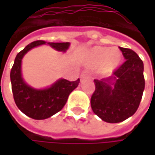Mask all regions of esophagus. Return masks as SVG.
Segmentation results:
<instances>
[{
    "label": "esophagus",
    "instance_id": "esophagus-1",
    "mask_svg": "<svg viewBox=\"0 0 155 155\" xmlns=\"http://www.w3.org/2000/svg\"><path fill=\"white\" fill-rule=\"evenodd\" d=\"M89 77V73L87 72V71H84V72H82V74H81V78L83 79V78H86Z\"/></svg>",
    "mask_w": 155,
    "mask_h": 155
}]
</instances>
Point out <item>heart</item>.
<instances>
[{"label":"heart","mask_w":155,"mask_h":155,"mask_svg":"<svg viewBox=\"0 0 155 155\" xmlns=\"http://www.w3.org/2000/svg\"><path fill=\"white\" fill-rule=\"evenodd\" d=\"M122 61V52L119 49L95 46L88 52L85 64L90 67L100 65V72L104 75H109L120 66Z\"/></svg>","instance_id":"b5f03b06"}]
</instances>
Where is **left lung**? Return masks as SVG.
Listing matches in <instances>:
<instances>
[{
    "label": "left lung",
    "mask_w": 155,
    "mask_h": 155,
    "mask_svg": "<svg viewBox=\"0 0 155 155\" xmlns=\"http://www.w3.org/2000/svg\"><path fill=\"white\" fill-rule=\"evenodd\" d=\"M126 61L113 76L95 79V91L91 99L93 112L110 123L123 122L132 116L140 105L145 80L144 65L131 49L120 47Z\"/></svg>",
    "instance_id": "8db88e82"
}]
</instances>
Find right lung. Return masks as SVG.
<instances>
[{
	"label": "right lung",
	"instance_id": "add662e5",
	"mask_svg": "<svg viewBox=\"0 0 155 155\" xmlns=\"http://www.w3.org/2000/svg\"><path fill=\"white\" fill-rule=\"evenodd\" d=\"M41 45H48L56 51L65 52L71 44L69 42L54 43L37 40L27 45L15 58L10 72L14 99L22 113L35 120L49 118L62 110L70 93L78 87L80 82L79 78L73 82L59 78L51 86L44 89H35L28 85L22 78V58L27 51Z\"/></svg>",
	"mask_w": 155,
	"mask_h": 155
}]
</instances>
